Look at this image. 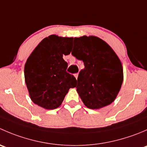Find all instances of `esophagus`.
<instances>
[{
	"mask_svg": "<svg viewBox=\"0 0 147 147\" xmlns=\"http://www.w3.org/2000/svg\"><path fill=\"white\" fill-rule=\"evenodd\" d=\"M75 78H76V79H78V73H75Z\"/></svg>",
	"mask_w": 147,
	"mask_h": 147,
	"instance_id": "34e87169",
	"label": "esophagus"
}]
</instances>
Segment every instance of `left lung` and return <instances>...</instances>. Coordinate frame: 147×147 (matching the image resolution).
I'll return each instance as SVG.
<instances>
[{"mask_svg":"<svg viewBox=\"0 0 147 147\" xmlns=\"http://www.w3.org/2000/svg\"><path fill=\"white\" fill-rule=\"evenodd\" d=\"M72 55L84 63L76 88L84 105L94 109L113 102L122 84L123 69L112 47L97 37L82 36L74 38Z\"/></svg>","mask_w":147,"mask_h":147,"instance_id":"obj_1","label":"left lung"}]
</instances>
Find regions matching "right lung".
<instances>
[{
    "label": "right lung",
    "mask_w": 147,
    "mask_h": 147,
    "mask_svg": "<svg viewBox=\"0 0 147 147\" xmlns=\"http://www.w3.org/2000/svg\"><path fill=\"white\" fill-rule=\"evenodd\" d=\"M72 38L52 35L35 47L25 65V80L30 97L38 106L54 109L60 106L69 88L76 87L75 77L66 71L63 60L72 50Z\"/></svg>",
    "instance_id": "obj_1"
}]
</instances>
